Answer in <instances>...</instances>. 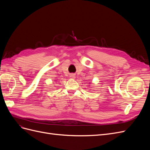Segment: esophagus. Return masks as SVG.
Listing matches in <instances>:
<instances>
[{
	"label": "esophagus",
	"instance_id": "34e87169",
	"mask_svg": "<svg viewBox=\"0 0 150 150\" xmlns=\"http://www.w3.org/2000/svg\"><path fill=\"white\" fill-rule=\"evenodd\" d=\"M74 76H74V75H73V74H72V75L71 76V78H75Z\"/></svg>",
	"mask_w": 150,
	"mask_h": 150
}]
</instances>
